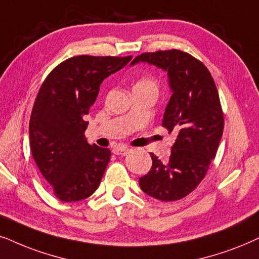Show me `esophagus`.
Segmentation results:
<instances>
[{
	"mask_svg": "<svg viewBox=\"0 0 259 259\" xmlns=\"http://www.w3.org/2000/svg\"><path fill=\"white\" fill-rule=\"evenodd\" d=\"M130 149L127 147H123V146H119V147H116L112 149V153L116 154V155H120V156H124V155H126L129 153Z\"/></svg>",
	"mask_w": 259,
	"mask_h": 259,
	"instance_id": "1",
	"label": "esophagus"
}]
</instances>
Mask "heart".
Returning a JSON list of instances; mask_svg holds the SVG:
<instances>
[{
	"instance_id": "obj_1",
	"label": "heart",
	"mask_w": 259,
	"mask_h": 259,
	"mask_svg": "<svg viewBox=\"0 0 259 259\" xmlns=\"http://www.w3.org/2000/svg\"><path fill=\"white\" fill-rule=\"evenodd\" d=\"M134 89H151L157 91V84L154 79H151L149 77H143L137 80L135 86H134Z\"/></svg>"
}]
</instances>
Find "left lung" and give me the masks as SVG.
<instances>
[{"instance_id": "8db88e82", "label": "left lung", "mask_w": 259, "mask_h": 259, "mask_svg": "<svg viewBox=\"0 0 259 259\" xmlns=\"http://www.w3.org/2000/svg\"><path fill=\"white\" fill-rule=\"evenodd\" d=\"M147 61L167 71L173 95L162 126L178 133L168 160L150 153L149 173L140 178L144 193L161 201L187 196L204 180L215 157L224 130V112L208 68L187 52L168 50L137 55L132 65Z\"/></svg>"}]
</instances>
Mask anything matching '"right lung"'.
<instances>
[{
  "mask_svg": "<svg viewBox=\"0 0 259 259\" xmlns=\"http://www.w3.org/2000/svg\"><path fill=\"white\" fill-rule=\"evenodd\" d=\"M132 58H70L50 72L37 92L29 120L30 149L45 180L61 201L89 198L101 184L111 151L86 142V116L102 81Z\"/></svg>",
  "mask_w": 259,
  "mask_h": 259,
  "instance_id": "1",
  "label": "right lung"
}]
</instances>
